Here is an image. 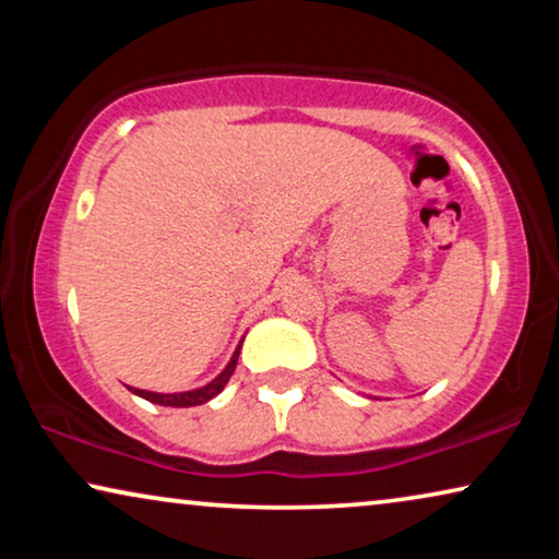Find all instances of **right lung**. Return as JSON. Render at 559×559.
Listing matches in <instances>:
<instances>
[{"mask_svg": "<svg viewBox=\"0 0 559 559\" xmlns=\"http://www.w3.org/2000/svg\"><path fill=\"white\" fill-rule=\"evenodd\" d=\"M239 348H236V354L231 356V361H228L224 373H221V377H216L211 381V384H205L201 389H193V392H180V394H155V392H144V389H134V394L144 396L147 402L165 404V407H195V404L209 402L221 392V389L226 386V381L231 379V373L236 369V361H239Z\"/></svg>", "mask_w": 559, "mask_h": 559, "instance_id": "obj_1", "label": "right lung"}]
</instances>
